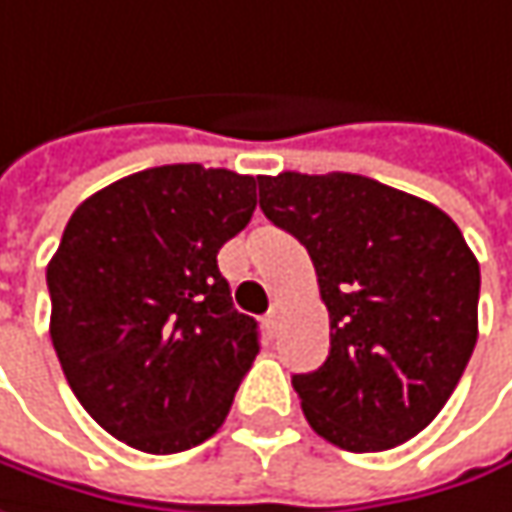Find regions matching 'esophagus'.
Instances as JSON below:
<instances>
[{"instance_id": "34e87169", "label": "esophagus", "mask_w": 512, "mask_h": 512, "mask_svg": "<svg viewBox=\"0 0 512 512\" xmlns=\"http://www.w3.org/2000/svg\"><path fill=\"white\" fill-rule=\"evenodd\" d=\"M281 316H284V307L275 302L272 304V310L266 313V328H269V334H275V331H278V325H281Z\"/></svg>"}]
</instances>
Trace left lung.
<instances>
[{"label": "left lung", "mask_w": 512, "mask_h": 512, "mask_svg": "<svg viewBox=\"0 0 512 512\" xmlns=\"http://www.w3.org/2000/svg\"><path fill=\"white\" fill-rule=\"evenodd\" d=\"M260 210L313 260L331 351L293 375L310 428L387 451L434 422L478 343L481 266L437 205L366 175H260Z\"/></svg>", "instance_id": "obj_1"}]
</instances>
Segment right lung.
<instances>
[{
  "mask_svg": "<svg viewBox=\"0 0 512 512\" xmlns=\"http://www.w3.org/2000/svg\"><path fill=\"white\" fill-rule=\"evenodd\" d=\"M255 205L252 175L169 163L70 216L46 266L49 334L75 398L119 442L175 454L225 422L260 343L216 255Z\"/></svg>",
  "mask_w": 512,
  "mask_h": 512,
  "instance_id": "obj_1",
  "label": "right lung"
}]
</instances>
